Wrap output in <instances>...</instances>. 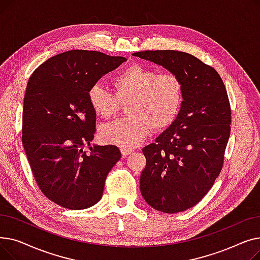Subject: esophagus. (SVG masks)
<instances>
[{
    "label": "esophagus",
    "instance_id": "1",
    "mask_svg": "<svg viewBox=\"0 0 260 260\" xmlns=\"http://www.w3.org/2000/svg\"><path fill=\"white\" fill-rule=\"evenodd\" d=\"M133 153H134V149L133 148H128V147L121 148V154L124 156V157H126V156H128V155H131Z\"/></svg>",
    "mask_w": 260,
    "mask_h": 260
}]
</instances>
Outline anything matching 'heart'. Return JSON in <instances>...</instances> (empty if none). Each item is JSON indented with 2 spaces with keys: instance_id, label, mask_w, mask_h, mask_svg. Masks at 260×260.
<instances>
[{
  "instance_id": "obj_1",
  "label": "heart",
  "mask_w": 260,
  "mask_h": 260,
  "mask_svg": "<svg viewBox=\"0 0 260 260\" xmlns=\"http://www.w3.org/2000/svg\"><path fill=\"white\" fill-rule=\"evenodd\" d=\"M115 94L97 83L90 86L87 98L95 115L113 117L120 102H129L128 117L103 124L99 129L102 141L120 147L139 145L151 127L156 131L171 126L183 103V83L172 73L157 71L140 64H132L112 80Z\"/></svg>"
}]
</instances>
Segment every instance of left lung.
<instances>
[{"instance_id":"8db88e82","label":"left lung","mask_w":260,"mask_h":260,"mask_svg":"<svg viewBox=\"0 0 260 260\" xmlns=\"http://www.w3.org/2000/svg\"><path fill=\"white\" fill-rule=\"evenodd\" d=\"M134 57L178 76L183 103L173 124L142 149L146 166L140 190L153 209L183 212L197 204L219 175L231 133V108L223 82L213 67L177 50H146Z\"/></svg>"}]
</instances>
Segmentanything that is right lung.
Returning <instances> with one entry per match:
<instances>
[{
    "label": "right lung",
    "instance_id": "right-lung-1",
    "mask_svg": "<svg viewBox=\"0 0 260 260\" xmlns=\"http://www.w3.org/2000/svg\"><path fill=\"white\" fill-rule=\"evenodd\" d=\"M125 61L98 51H65L41 64L27 83L24 151L40 189L60 207L83 210L97 203L107 174L121 158L115 145H90L95 114L87 92Z\"/></svg>",
    "mask_w": 260,
    "mask_h": 260
}]
</instances>
